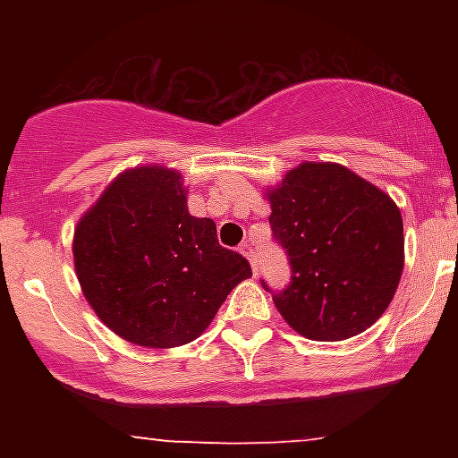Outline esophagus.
<instances>
[{"mask_svg": "<svg viewBox=\"0 0 458 458\" xmlns=\"http://www.w3.org/2000/svg\"><path fill=\"white\" fill-rule=\"evenodd\" d=\"M241 254L245 259H248L250 261V266H252V270H254V275H257V268H259V264H257V254H254V250H252V245H248V242H242L241 248Z\"/></svg>", "mask_w": 458, "mask_h": 458, "instance_id": "34e87169", "label": "esophagus"}]
</instances>
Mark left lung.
<instances>
[{"label": "left lung", "instance_id": "8db88e82", "mask_svg": "<svg viewBox=\"0 0 458 458\" xmlns=\"http://www.w3.org/2000/svg\"><path fill=\"white\" fill-rule=\"evenodd\" d=\"M291 284L273 293L302 337L342 342L374 326L403 270V222L390 194L335 163H302L266 192Z\"/></svg>", "mask_w": 458, "mask_h": 458}]
</instances>
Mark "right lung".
<instances>
[{"label":"right lung","instance_id":"1","mask_svg":"<svg viewBox=\"0 0 458 458\" xmlns=\"http://www.w3.org/2000/svg\"><path fill=\"white\" fill-rule=\"evenodd\" d=\"M183 181L163 165L125 169L80 217L72 259L100 321L125 342L174 349L199 337L248 259L222 248L216 222L188 213Z\"/></svg>","mask_w":458,"mask_h":458}]
</instances>
